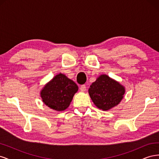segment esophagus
Wrapping results in <instances>:
<instances>
[{"label": "esophagus", "instance_id": "esophagus-1", "mask_svg": "<svg viewBox=\"0 0 159 159\" xmlns=\"http://www.w3.org/2000/svg\"><path fill=\"white\" fill-rule=\"evenodd\" d=\"M80 90H81V91H82V92L85 91L86 90V86H85V85H81L80 86Z\"/></svg>", "mask_w": 159, "mask_h": 159}]
</instances>
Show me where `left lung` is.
I'll return each mask as SVG.
<instances>
[{
	"label": "left lung",
	"mask_w": 159,
	"mask_h": 159,
	"mask_svg": "<svg viewBox=\"0 0 159 159\" xmlns=\"http://www.w3.org/2000/svg\"><path fill=\"white\" fill-rule=\"evenodd\" d=\"M89 94L99 109L109 110L118 105L123 98L125 88L107 75H102L90 85Z\"/></svg>",
	"instance_id": "8db88e82"
}]
</instances>
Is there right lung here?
<instances>
[{"mask_svg":"<svg viewBox=\"0 0 159 159\" xmlns=\"http://www.w3.org/2000/svg\"><path fill=\"white\" fill-rule=\"evenodd\" d=\"M78 87L74 81L60 74L56 75L41 91V98L47 106L56 111H64L69 107Z\"/></svg>","mask_w":159,"mask_h":159,"instance_id":"add662e5","label":"right lung"}]
</instances>
